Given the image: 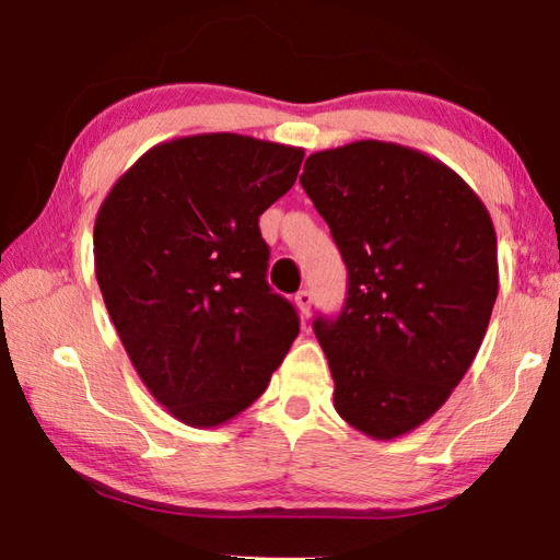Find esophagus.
<instances>
[{"label":"esophagus","instance_id":"1","mask_svg":"<svg viewBox=\"0 0 560 560\" xmlns=\"http://www.w3.org/2000/svg\"><path fill=\"white\" fill-rule=\"evenodd\" d=\"M293 301H296V306H299L301 314L306 316L308 311H311V303H314V296H311L308 289H301V291L296 293V299H293Z\"/></svg>","mask_w":560,"mask_h":560}]
</instances>
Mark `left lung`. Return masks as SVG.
<instances>
[{
    "label": "left lung",
    "instance_id": "1",
    "mask_svg": "<svg viewBox=\"0 0 560 560\" xmlns=\"http://www.w3.org/2000/svg\"><path fill=\"white\" fill-rule=\"evenodd\" d=\"M301 185L348 267L340 316L314 320L336 410L368 438H402L447 402L485 340L494 224L452 167L383 140L308 155Z\"/></svg>",
    "mask_w": 560,
    "mask_h": 560
}]
</instances>
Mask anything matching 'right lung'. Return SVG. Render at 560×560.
Listing matches in <instances>:
<instances>
[{"label": "right lung", "instance_id": "add662e5", "mask_svg": "<svg viewBox=\"0 0 560 560\" xmlns=\"http://www.w3.org/2000/svg\"><path fill=\"white\" fill-rule=\"evenodd\" d=\"M303 150L236 132L140 155L93 226L96 279L150 395L189 428H220L267 390L299 336L267 283L259 217L296 183Z\"/></svg>", "mask_w": 560, "mask_h": 560}]
</instances>
